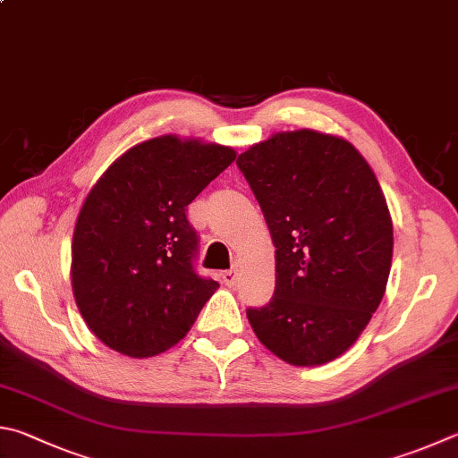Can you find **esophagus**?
<instances>
[{
	"mask_svg": "<svg viewBox=\"0 0 458 458\" xmlns=\"http://www.w3.org/2000/svg\"><path fill=\"white\" fill-rule=\"evenodd\" d=\"M238 276H240V270L238 268H230V270H224L222 274H220V278H222V282L226 286H234L236 282H238Z\"/></svg>",
	"mask_w": 458,
	"mask_h": 458,
	"instance_id": "34e87169",
	"label": "esophagus"
}]
</instances>
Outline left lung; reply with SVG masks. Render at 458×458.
<instances>
[{
  "label": "left lung",
  "instance_id": "8db88e82",
  "mask_svg": "<svg viewBox=\"0 0 458 458\" xmlns=\"http://www.w3.org/2000/svg\"><path fill=\"white\" fill-rule=\"evenodd\" d=\"M270 230L274 296L248 309L258 340L293 367L343 356L385 296L393 218L369 162L348 140L278 131L238 156Z\"/></svg>",
  "mask_w": 458,
  "mask_h": 458
}]
</instances>
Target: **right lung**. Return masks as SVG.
<instances>
[{"mask_svg": "<svg viewBox=\"0 0 458 458\" xmlns=\"http://www.w3.org/2000/svg\"><path fill=\"white\" fill-rule=\"evenodd\" d=\"M234 160L230 146L165 134L130 148L91 186L73 228L72 290L112 351H168L218 290L194 272L186 208Z\"/></svg>", "mask_w": 458, "mask_h": 458, "instance_id": "add662e5", "label": "right lung"}]
</instances>
